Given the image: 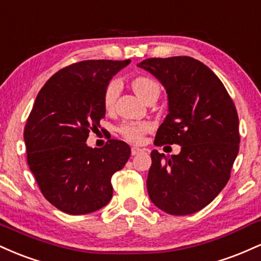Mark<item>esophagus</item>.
Here are the masks:
<instances>
[{
  "mask_svg": "<svg viewBox=\"0 0 261 261\" xmlns=\"http://www.w3.org/2000/svg\"><path fill=\"white\" fill-rule=\"evenodd\" d=\"M143 149H141L140 147H136V146H134V147H131V154L133 155H136V154H139L140 152H142Z\"/></svg>",
  "mask_w": 261,
  "mask_h": 261,
  "instance_id": "obj_1",
  "label": "esophagus"
}]
</instances>
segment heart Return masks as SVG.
<instances>
[{
  "label": "heart",
  "instance_id": "heart-1",
  "mask_svg": "<svg viewBox=\"0 0 261 261\" xmlns=\"http://www.w3.org/2000/svg\"><path fill=\"white\" fill-rule=\"evenodd\" d=\"M131 85H133L136 94L145 101L152 99L157 100L162 91L161 83L152 77L146 76V74H139V76L134 77L131 81ZM119 88H120V83L118 80H112L107 85L103 93V106L107 110H112L115 106ZM151 128V125L147 122H124L119 127V134L131 142H141L143 140V136L149 133Z\"/></svg>",
  "mask_w": 261,
  "mask_h": 261
}]
</instances>
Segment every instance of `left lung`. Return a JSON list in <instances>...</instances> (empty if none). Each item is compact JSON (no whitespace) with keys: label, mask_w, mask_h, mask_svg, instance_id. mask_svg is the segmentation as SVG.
Masks as SVG:
<instances>
[{"label":"left lung","mask_w":261,"mask_h":261,"mask_svg":"<svg viewBox=\"0 0 261 261\" xmlns=\"http://www.w3.org/2000/svg\"><path fill=\"white\" fill-rule=\"evenodd\" d=\"M157 77L169 99V114L155 146H181L168 157L151 152L147 178L151 201L173 216L207 206L226 187L239 151V119L221 80L189 56L146 59L139 65Z\"/></svg>","instance_id":"8db88e82"}]
</instances>
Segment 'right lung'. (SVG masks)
Masks as SVG:
<instances>
[{"instance_id":"obj_1","label":"right lung","mask_w":261,"mask_h":261,"mask_svg":"<svg viewBox=\"0 0 261 261\" xmlns=\"http://www.w3.org/2000/svg\"><path fill=\"white\" fill-rule=\"evenodd\" d=\"M130 60H86L64 67L45 83L24 127L27 162L41 194L56 208L86 215L113 196L112 175L124 168L131 151L120 140L101 148L86 141L106 116L103 93Z\"/></svg>"}]
</instances>
